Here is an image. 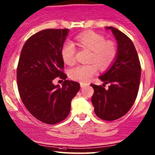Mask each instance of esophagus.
Here are the masks:
<instances>
[{"instance_id": "1", "label": "esophagus", "mask_w": 155, "mask_h": 155, "mask_svg": "<svg viewBox=\"0 0 155 155\" xmlns=\"http://www.w3.org/2000/svg\"><path fill=\"white\" fill-rule=\"evenodd\" d=\"M88 84V83H81V88H84V87L87 86Z\"/></svg>"}]
</instances>
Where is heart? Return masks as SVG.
Listing matches in <instances>:
<instances>
[{"label":"heart","mask_w":155,"mask_h":155,"mask_svg":"<svg viewBox=\"0 0 155 155\" xmlns=\"http://www.w3.org/2000/svg\"><path fill=\"white\" fill-rule=\"evenodd\" d=\"M76 41L80 46L91 51V64H79L70 70V76L74 81L88 82L97 72V66L101 69L108 67L117 55V48L112 41H106L103 35L93 31H87L78 35ZM76 48L74 43L67 41L61 48V56L65 63L72 64L75 61ZM96 63L95 64V63Z\"/></svg>","instance_id":"1"}]
</instances>
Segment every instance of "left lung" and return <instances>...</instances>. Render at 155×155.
<instances>
[{
	"label": "left lung",
	"instance_id": "1",
	"mask_svg": "<svg viewBox=\"0 0 155 155\" xmlns=\"http://www.w3.org/2000/svg\"><path fill=\"white\" fill-rule=\"evenodd\" d=\"M117 43V55L113 64L99 78L104 84L110 83L106 90L101 85L91 84L94 93L91 101L97 117L104 120L119 119L130 110L139 91L141 80V65L131 40L121 31L112 27Z\"/></svg>",
	"mask_w": 155,
	"mask_h": 155
}]
</instances>
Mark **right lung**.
I'll list each match as a JSON object with an SVG mask.
<instances>
[{
    "label": "right lung",
    "mask_w": 155,
    "mask_h": 155,
    "mask_svg": "<svg viewBox=\"0 0 155 155\" xmlns=\"http://www.w3.org/2000/svg\"><path fill=\"white\" fill-rule=\"evenodd\" d=\"M69 29H47L25 42L18 63L16 81L27 110L38 120L56 124L68 116L71 101L80 90L77 82L66 80L61 48ZM65 79L62 87L52 83Z\"/></svg>",
    "instance_id": "right-lung-1"
}]
</instances>
